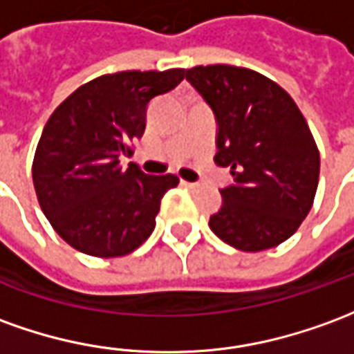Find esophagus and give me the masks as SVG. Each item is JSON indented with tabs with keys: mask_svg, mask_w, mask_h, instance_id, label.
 Masks as SVG:
<instances>
[{
	"mask_svg": "<svg viewBox=\"0 0 354 354\" xmlns=\"http://www.w3.org/2000/svg\"><path fill=\"white\" fill-rule=\"evenodd\" d=\"M182 185L189 187V189H195V187H197V184H194V182H184V180H182Z\"/></svg>",
	"mask_w": 354,
	"mask_h": 354,
	"instance_id": "34e87169",
	"label": "esophagus"
}]
</instances>
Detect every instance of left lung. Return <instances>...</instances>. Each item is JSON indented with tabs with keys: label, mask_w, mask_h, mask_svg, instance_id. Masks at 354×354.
<instances>
[{
	"label": "left lung",
	"mask_w": 354,
	"mask_h": 354,
	"mask_svg": "<svg viewBox=\"0 0 354 354\" xmlns=\"http://www.w3.org/2000/svg\"><path fill=\"white\" fill-rule=\"evenodd\" d=\"M185 80L214 113V160L234 178L220 189L222 207L209 226L239 251L280 245L297 232L318 187L320 155L305 117L288 91L251 68L194 66Z\"/></svg>",
	"instance_id": "1"
}]
</instances>
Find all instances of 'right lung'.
<instances>
[{
  "instance_id": "right-lung-1",
  "label": "right lung",
  "mask_w": 354,
  "mask_h": 354,
  "mask_svg": "<svg viewBox=\"0 0 354 354\" xmlns=\"http://www.w3.org/2000/svg\"><path fill=\"white\" fill-rule=\"evenodd\" d=\"M184 68L105 74L71 93L41 132L32 178L39 207L66 243L91 257H122L155 230L160 199L174 174L151 176L130 143L145 132L147 107L184 80Z\"/></svg>"
}]
</instances>
